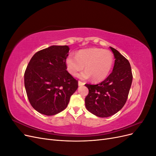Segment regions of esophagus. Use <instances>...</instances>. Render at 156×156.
<instances>
[{
  "instance_id": "esophagus-1",
  "label": "esophagus",
  "mask_w": 156,
  "mask_h": 156,
  "mask_svg": "<svg viewBox=\"0 0 156 156\" xmlns=\"http://www.w3.org/2000/svg\"><path fill=\"white\" fill-rule=\"evenodd\" d=\"M84 84V83H83V82H81V81H79V82H78V85H79V86H83Z\"/></svg>"
}]
</instances>
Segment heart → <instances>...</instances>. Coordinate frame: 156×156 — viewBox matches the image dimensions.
I'll list each match as a JSON object with an SVG mask.
<instances>
[{
    "label": "heart",
    "instance_id": "obj_1",
    "mask_svg": "<svg viewBox=\"0 0 156 156\" xmlns=\"http://www.w3.org/2000/svg\"><path fill=\"white\" fill-rule=\"evenodd\" d=\"M114 58L111 52L100 48H90L78 51L76 56L69 55L66 60L68 72L73 76L83 69L77 76L81 79L92 77L94 81L104 80L112 69Z\"/></svg>",
    "mask_w": 156,
    "mask_h": 156
}]
</instances>
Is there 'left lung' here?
Returning a JSON list of instances; mask_svg holds the SVG:
<instances>
[{"mask_svg":"<svg viewBox=\"0 0 156 156\" xmlns=\"http://www.w3.org/2000/svg\"><path fill=\"white\" fill-rule=\"evenodd\" d=\"M110 48L115 58L112 73L100 83L85 84L88 88L85 98L87 109L101 118L115 115L124 107L133 80L129 61L116 49Z\"/></svg>","mask_w":156,"mask_h":156,"instance_id":"obj_1","label":"left lung"}]
</instances>
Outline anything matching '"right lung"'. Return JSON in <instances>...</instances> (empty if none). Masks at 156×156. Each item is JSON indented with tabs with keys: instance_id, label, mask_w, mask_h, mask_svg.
<instances>
[{
	"instance_id": "add662e5",
	"label": "right lung",
	"mask_w": 156,
	"mask_h": 156,
	"mask_svg": "<svg viewBox=\"0 0 156 156\" xmlns=\"http://www.w3.org/2000/svg\"><path fill=\"white\" fill-rule=\"evenodd\" d=\"M67 45H52L34 55L24 75L26 92L36 111L47 116L58 114L67 107L78 81L68 72Z\"/></svg>"
}]
</instances>
